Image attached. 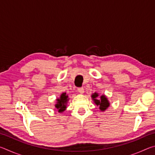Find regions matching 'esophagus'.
I'll list each match as a JSON object with an SVG mask.
<instances>
[{
    "label": "esophagus",
    "instance_id": "esophagus-1",
    "mask_svg": "<svg viewBox=\"0 0 155 155\" xmlns=\"http://www.w3.org/2000/svg\"><path fill=\"white\" fill-rule=\"evenodd\" d=\"M77 90H78V92L81 93V94H83L84 93V89H83V87H78Z\"/></svg>",
    "mask_w": 155,
    "mask_h": 155
}]
</instances>
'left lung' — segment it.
Returning <instances> with one entry per match:
<instances>
[{
    "label": "left lung",
    "mask_w": 155,
    "mask_h": 155,
    "mask_svg": "<svg viewBox=\"0 0 155 155\" xmlns=\"http://www.w3.org/2000/svg\"><path fill=\"white\" fill-rule=\"evenodd\" d=\"M98 96V94L96 93H94V94H92V96H91L93 100L94 101V103H95L97 105L100 107V109H101V111H104V110L107 109V107L109 106V103L108 100L107 99L106 96L104 95L101 96V98L98 99H96Z\"/></svg>",
    "instance_id": "left-lung-1"
}]
</instances>
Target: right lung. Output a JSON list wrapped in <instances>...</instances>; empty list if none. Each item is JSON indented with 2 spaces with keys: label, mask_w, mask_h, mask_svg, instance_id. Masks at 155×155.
Segmentation results:
<instances>
[{
  "label": "right lung",
  "mask_w": 155,
  "mask_h": 155,
  "mask_svg": "<svg viewBox=\"0 0 155 155\" xmlns=\"http://www.w3.org/2000/svg\"><path fill=\"white\" fill-rule=\"evenodd\" d=\"M68 101V96H66L65 93H63L60 96V98L57 99V103L55 104V107L58 109V111L59 113H62L66 108V103Z\"/></svg>",
  "instance_id": "right-lung-1"
}]
</instances>
